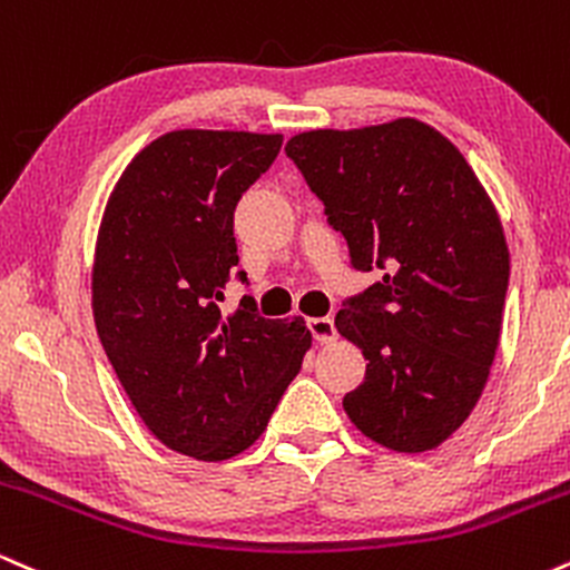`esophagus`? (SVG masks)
I'll return each instance as SVG.
<instances>
[{"instance_id":"1","label":"esophagus","mask_w":570,"mask_h":570,"mask_svg":"<svg viewBox=\"0 0 570 570\" xmlns=\"http://www.w3.org/2000/svg\"><path fill=\"white\" fill-rule=\"evenodd\" d=\"M307 330H311L313 340L322 345L335 343V337H337L335 322H332V318H307Z\"/></svg>"}]
</instances>
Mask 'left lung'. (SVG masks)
Segmentation results:
<instances>
[{
  "label": "left lung",
  "instance_id": "left-lung-1",
  "mask_svg": "<svg viewBox=\"0 0 570 570\" xmlns=\"http://www.w3.org/2000/svg\"><path fill=\"white\" fill-rule=\"evenodd\" d=\"M286 155L351 265L383 271L335 316L370 362L345 412L396 453L440 448L472 415L499 348L509 248L495 206L453 141L415 117L305 130Z\"/></svg>",
  "mask_w": 570,
  "mask_h": 570
}]
</instances>
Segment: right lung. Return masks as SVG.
<instances>
[{
  "label": "right lung",
  "instance_id": "right-lung-1",
  "mask_svg": "<svg viewBox=\"0 0 570 570\" xmlns=\"http://www.w3.org/2000/svg\"><path fill=\"white\" fill-rule=\"evenodd\" d=\"M281 134L171 130L128 163L104 208L94 318L144 426L198 461L263 436L311 348L305 322L263 318L252 297L219 303L235 276L233 214L276 160Z\"/></svg>",
  "mask_w": 570,
  "mask_h": 570
}]
</instances>
